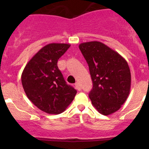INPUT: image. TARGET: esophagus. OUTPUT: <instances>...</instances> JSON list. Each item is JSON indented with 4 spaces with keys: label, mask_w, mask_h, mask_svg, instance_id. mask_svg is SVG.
<instances>
[{
    "label": "esophagus",
    "mask_w": 149,
    "mask_h": 149,
    "mask_svg": "<svg viewBox=\"0 0 149 149\" xmlns=\"http://www.w3.org/2000/svg\"><path fill=\"white\" fill-rule=\"evenodd\" d=\"M75 87H76V88L78 91H81V86L80 84H79V82H76V83L75 84Z\"/></svg>",
    "instance_id": "obj_1"
}]
</instances>
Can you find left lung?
Returning a JSON list of instances; mask_svg holds the SVG:
<instances>
[{"label": "left lung", "mask_w": 149, "mask_h": 149, "mask_svg": "<svg viewBox=\"0 0 149 149\" xmlns=\"http://www.w3.org/2000/svg\"><path fill=\"white\" fill-rule=\"evenodd\" d=\"M88 63L93 88L89 92L93 106L104 115L118 111L130 94L131 75L127 61L100 42L79 45Z\"/></svg>", "instance_id": "8db88e82"}]
</instances>
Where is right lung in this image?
Wrapping results in <instances>:
<instances>
[{
	"instance_id": "right-lung-1",
	"label": "right lung",
	"mask_w": 149,
	"mask_h": 149,
	"mask_svg": "<svg viewBox=\"0 0 149 149\" xmlns=\"http://www.w3.org/2000/svg\"><path fill=\"white\" fill-rule=\"evenodd\" d=\"M69 44L51 43L40 49L27 63L22 83L29 100L48 114L63 112L77 91L66 84L58 61L70 47Z\"/></svg>"
}]
</instances>
